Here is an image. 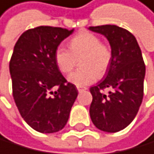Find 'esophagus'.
I'll return each instance as SVG.
<instances>
[{"mask_svg": "<svg viewBox=\"0 0 154 154\" xmlns=\"http://www.w3.org/2000/svg\"><path fill=\"white\" fill-rule=\"evenodd\" d=\"M85 89H86L85 87H80V86H78V90H79V92H82V91L85 90Z\"/></svg>", "mask_w": 154, "mask_h": 154, "instance_id": "34e87169", "label": "esophagus"}]
</instances>
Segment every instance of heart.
<instances>
[{
    "label": "heart",
    "mask_w": 154,
    "mask_h": 154,
    "mask_svg": "<svg viewBox=\"0 0 154 154\" xmlns=\"http://www.w3.org/2000/svg\"><path fill=\"white\" fill-rule=\"evenodd\" d=\"M79 57L80 68L68 76L76 86H85L102 76L110 67L112 52L107 45L100 43L99 37L90 32H82L69 41V50L59 46L55 51V62L59 69L67 74L75 66Z\"/></svg>",
    "instance_id": "heart-1"
}]
</instances>
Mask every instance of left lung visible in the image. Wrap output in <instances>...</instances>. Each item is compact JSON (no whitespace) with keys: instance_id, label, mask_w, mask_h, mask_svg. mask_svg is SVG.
<instances>
[{"instance_id":"obj_1","label":"left lung","mask_w":154,"mask_h":154,"mask_svg":"<svg viewBox=\"0 0 154 154\" xmlns=\"http://www.w3.org/2000/svg\"><path fill=\"white\" fill-rule=\"evenodd\" d=\"M88 29L106 37L112 52L105 79L89 89L90 118L97 129L116 133L128 127L137 114L143 97L146 66L136 37L128 30L111 24ZM105 88L110 89L108 94L104 93Z\"/></svg>"}]
</instances>
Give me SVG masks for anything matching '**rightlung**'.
Returning a JSON list of instances; mask_svg holds the SVG:
<instances>
[{"mask_svg": "<svg viewBox=\"0 0 154 154\" xmlns=\"http://www.w3.org/2000/svg\"><path fill=\"white\" fill-rule=\"evenodd\" d=\"M72 32L38 26L23 32L14 48L10 62L12 95L23 120L39 133L61 131L78 97L75 85L67 82L54 58L61 42ZM53 88L58 89L53 93Z\"/></svg>", "mask_w": 154, "mask_h": 154, "instance_id": "obj_1", "label": "right lung"}]
</instances>
